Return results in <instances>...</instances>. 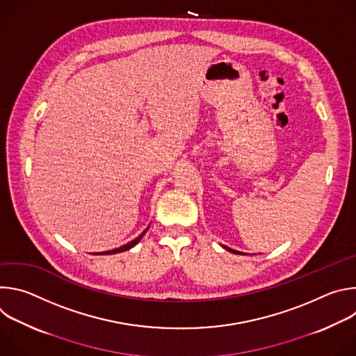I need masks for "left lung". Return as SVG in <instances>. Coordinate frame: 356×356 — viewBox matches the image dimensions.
<instances>
[{
    "label": "left lung",
    "mask_w": 356,
    "mask_h": 356,
    "mask_svg": "<svg viewBox=\"0 0 356 356\" xmlns=\"http://www.w3.org/2000/svg\"><path fill=\"white\" fill-rule=\"evenodd\" d=\"M222 248H225L227 250H229V252H232V253H235V255H242L243 252H239V250H235V249H231V248H228V246H225V245H222Z\"/></svg>",
    "instance_id": "left-lung-1"
}]
</instances>
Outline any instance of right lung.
Masks as SVG:
<instances>
[{"instance_id":"1","label":"right lung","mask_w":356,"mask_h":356,"mask_svg":"<svg viewBox=\"0 0 356 356\" xmlns=\"http://www.w3.org/2000/svg\"><path fill=\"white\" fill-rule=\"evenodd\" d=\"M149 229V227L139 235V236H136L134 241H131V242H128V243H125V245H122V246H120V248H115V249H113V250H106V252H98L99 255H113V253H120V252H124V250H128V249H131V248H134L140 239H142V236L145 235V232Z\"/></svg>"}]
</instances>
